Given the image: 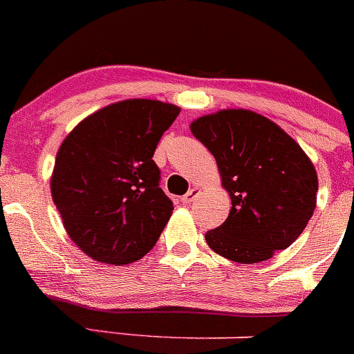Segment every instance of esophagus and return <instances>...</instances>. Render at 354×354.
Returning <instances> with one entry per match:
<instances>
[{"mask_svg": "<svg viewBox=\"0 0 354 354\" xmlns=\"http://www.w3.org/2000/svg\"><path fill=\"white\" fill-rule=\"evenodd\" d=\"M198 194H200L198 188H192V190L188 192L187 195H183V197H181V202H183V203H192L195 198L198 197Z\"/></svg>", "mask_w": 354, "mask_h": 354, "instance_id": "obj_1", "label": "esophagus"}]
</instances>
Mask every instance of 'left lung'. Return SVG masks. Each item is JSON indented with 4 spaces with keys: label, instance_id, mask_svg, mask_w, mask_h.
Here are the masks:
<instances>
[{
    "label": "left lung",
    "instance_id": "1",
    "mask_svg": "<svg viewBox=\"0 0 354 354\" xmlns=\"http://www.w3.org/2000/svg\"><path fill=\"white\" fill-rule=\"evenodd\" d=\"M216 157L231 197L227 219L205 233L207 245L241 263L269 260L308 224L317 202L315 167L276 123L246 109H226L192 123Z\"/></svg>",
    "mask_w": 354,
    "mask_h": 354
}]
</instances>
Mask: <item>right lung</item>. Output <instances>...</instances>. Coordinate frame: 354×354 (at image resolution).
I'll return each mask as SVG.
<instances>
[{"mask_svg": "<svg viewBox=\"0 0 354 354\" xmlns=\"http://www.w3.org/2000/svg\"><path fill=\"white\" fill-rule=\"evenodd\" d=\"M180 108L151 99L116 102L73 128L56 156L51 194L71 240L97 262L147 255L173 212L154 152Z\"/></svg>", "mask_w": 354, "mask_h": 354, "instance_id": "right-lung-1", "label": "right lung"}]
</instances>
